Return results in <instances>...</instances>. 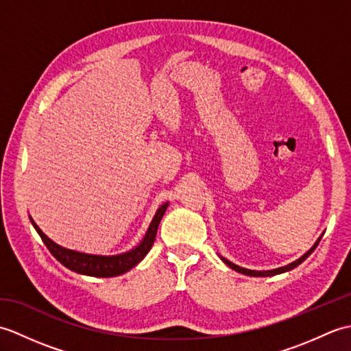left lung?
<instances>
[{
	"instance_id": "obj_1",
	"label": "left lung",
	"mask_w": 351,
	"mask_h": 351,
	"mask_svg": "<svg viewBox=\"0 0 351 351\" xmlns=\"http://www.w3.org/2000/svg\"><path fill=\"white\" fill-rule=\"evenodd\" d=\"M323 237V235H322ZM322 237L318 238V240L315 241V244L312 245V247L304 253L303 256H300L299 259H295L294 263H291V264H288V265H285V267H279V268H274V270H265V271H256V270H249V268H243V267H240V265H237V264H234V263H230V261H228L226 258H221V261L223 263H225L228 267H230L232 268V270H235V271H238V273H243V274H245V276H261V278H267V276H274V274H280V273H285V271H289V270H293V268H295L297 265L299 264H302L304 259H306L312 252L315 250V247L318 245V243H319V240H322Z\"/></svg>"
}]
</instances>
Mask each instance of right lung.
<instances>
[{"label": "right lung", "mask_w": 351, "mask_h": 351, "mask_svg": "<svg viewBox=\"0 0 351 351\" xmlns=\"http://www.w3.org/2000/svg\"><path fill=\"white\" fill-rule=\"evenodd\" d=\"M167 206H169V202L162 204L158 210H156L151 225H149L146 230V235L143 237V240L140 241L138 245H136V247L131 249L130 252L119 253V255H113V256L88 255V253H81L77 250L62 247V245H58L57 243L52 241L51 238L45 235L32 217H29V220H32V225L34 226L37 234L40 235L42 241L51 252V255L54 256L58 263L63 264L66 268H69V270L80 274L93 276V278H113V276H119L130 271L132 267H136L140 261L147 255V252L151 250L152 244L155 241L156 230H158V225L164 213L167 210Z\"/></svg>", "instance_id": "right-lung-1"}]
</instances>
